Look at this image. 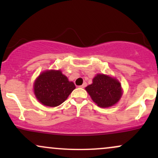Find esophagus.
<instances>
[{"instance_id": "obj_1", "label": "esophagus", "mask_w": 158, "mask_h": 158, "mask_svg": "<svg viewBox=\"0 0 158 158\" xmlns=\"http://www.w3.org/2000/svg\"><path fill=\"white\" fill-rule=\"evenodd\" d=\"M86 86H87V83L86 82H84L82 85H81L80 88H85V87H86Z\"/></svg>"}]
</instances>
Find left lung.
<instances>
[{
  "label": "left lung",
  "instance_id": "1",
  "mask_svg": "<svg viewBox=\"0 0 158 158\" xmlns=\"http://www.w3.org/2000/svg\"><path fill=\"white\" fill-rule=\"evenodd\" d=\"M98 106L108 108L114 106L122 96L120 83L117 79L104 74H97L93 83L85 88Z\"/></svg>",
  "mask_w": 158,
  "mask_h": 158
}]
</instances>
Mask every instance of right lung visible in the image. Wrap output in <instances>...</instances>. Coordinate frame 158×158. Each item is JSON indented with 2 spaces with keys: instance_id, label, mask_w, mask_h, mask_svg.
Here are the masks:
<instances>
[{
  "instance_id": "right-lung-1",
  "label": "right lung",
  "mask_w": 158,
  "mask_h": 158,
  "mask_svg": "<svg viewBox=\"0 0 158 158\" xmlns=\"http://www.w3.org/2000/svg\"><path fill=\"white\" fill-rule=\"evenodd\" d=\"M76 88L72 81L60 70H48L38 77L34 84V93L41 104L56 107L64 102Z\"/></svg>"
}]
</instances>
